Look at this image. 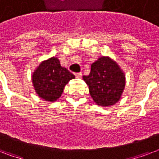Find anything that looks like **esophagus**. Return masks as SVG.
I'll return each instance as SVG.
<instances>
[{"label":"esophagus","instance_id":"obj_1","mask_svg":"<svg viewBox=\"0 0 159 159\" xmlns=\"http://www.w3.org/2000/svg\"><path fill=\"white\" fill-rule=\"evenodd\" d=\"M75 75L76 78H80L82 76V73H76V74H75Z\"/></svg>","mask_w":159,"mask_h":159}]
</instances>
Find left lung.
Returning a JSON list of instances; mask_svg holds the SVG:
<instances>
[{"label": "left lung", "instance_id": "1", "mask_svg": "<svg viewBox=\"0 0 159 159\" xmlns=\"http://www.w3.org/2000/svg\"><path fill=\"white\" fill-rule=\"evenodd\" d=\"M83 80L89 87L94 102L102 107L117 103L125 87V75L114 60L102 56L93 62L91 72Z\"/></svg>", "mask_w": 159, "mask_h": 159}]
</instances>
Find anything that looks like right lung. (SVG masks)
I'll return each instance as SVG.
<instances>
[{
  "label": "right lung",
  "mask_w": 159,
  "mask_h": 159,
  "mask_svg": "<svg viewBox=\"0 0 159 159\" xmlns=\"http://www.w3.org/2000/svg\"><path fill=\"white\" fill-rule=\"evenodd\" d=\"M72 79H75V75L62 67L56 57L42 61L32 74L34 91L38 97L46 102L57 100Z\"/></svg>",
  "instance_id": "add662e5"
}]
</instances>
